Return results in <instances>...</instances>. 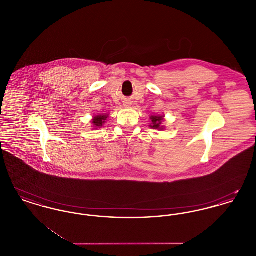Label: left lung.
<instances>
[{
    "label": "left lung",
    "instance_id": "obj_1",
    "mask_svg": "<svg viewBox=\"0 0 256 256\" xmlns=\"http://www.w3.org/2000/svg\"><path fill=\"white\" fill-rule=\"evenodd\" d=\"M163 119V116H150L152 124L150 126L154 130H163V126H161Z\"/></svg>",
    "mask_w": 256,
    "mask_h": 256
}]
</instances>
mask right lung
<instances>
[{
  "label": "right lung",
  "mask_w": 256,
  "mask_h": 256,
  "mask_svg": "<svg viewBox=\"0 0 256 256\" xmlns=\"http://www.w3.org/2000/svg\"><path fill=\"white\" fill-rule=\"evenodd\" d=\"M108 115H97L93 118L92 122L94 124V126L97 128H102V124L106 122V120L108 119Z\"/></svg>",
  "instance_id": "right-lung-1"
}]
</instances>
